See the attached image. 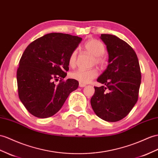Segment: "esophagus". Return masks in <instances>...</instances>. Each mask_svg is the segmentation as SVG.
Returning <instances> with one entry per match:
<instances>
[{
    "label": "esophagus",
    "mask_w": 158,
    "mask_h": 158,
    "mask_svg": "<svg viewBox=\"0 0 158 158\" xmlns=\"http://www.w3.org/2000/svg\"><path fill=\"white\" fill-rule=\"evenodd\" d=\"M85 86H86L85 84L82 83H79V87H85Z\"/></svg>",
    "instance_id": "34e87169"
}]
</instances>
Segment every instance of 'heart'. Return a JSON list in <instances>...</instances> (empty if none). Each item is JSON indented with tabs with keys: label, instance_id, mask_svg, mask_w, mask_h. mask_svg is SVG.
I'll use <instances>...</instances> for the list:
<instances>
[{
	"label": "heart",
	"instance_id": "b5f03b06",
	"mask_svg": "<svg viewBox=\"0 0 158 158\" xmlns=\"http://www.w3.org/2000/svg\"><path fill=\"white\" fill-rule=\"evenodd\" d=\"M83 49L94 56L93 63L98 64L99 66H105L107 63V59L103 55L106 51L104 44L100 40L95 39H92L87 40L83 44ZM77 54L76 50L73 51L69 57V64L72 68L76 65ZM98 75V71L96 69H77L71 73V77L75 80L78 81L82 83H89L93 79L96 78Z\"/></svg>",
	"mask_w": 158,
	"mask_h": 158
}]
</instances>
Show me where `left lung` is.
Wrapping results in <instances>:
<instances>
[{"label":"left lung","mask_w":158,"mask_h":158,"mask_svg":"<svg viewBox=\"0 0 158 158\" xmlns=\"http://www.w3.org/2000/svg\"><path fill=\"white\" fill-rule=\"evenodd\" d=\"M100 38L107 46L108 65L97 80L105 85L94 87L91 105L99 118L115 122L127 116L138 99L140 67L135 52L126 42L108 34Z\"/></svg>","instance_id":"8db88e82"}]
</instances>
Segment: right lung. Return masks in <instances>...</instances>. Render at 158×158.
<instances>
[{
	"label": "right lung",
	"mask_w": 158,
	"mask_h": 158,
	"mask_svg": "<svg viewBox=\"0 0 158 158\" xmlns=\"http://www.w3.org/2000/svg\"><path fill=\"white\" fill-rule=\"evenodd\" d=\"M82 40L77 36L52 33L29 44L19 61L17 80L19 99L31 114L39 118L55 115L79 82L63 81L69 71V57ZM60 78L56 85L55 80Z\"/></svg>",
	"instance_id": "add662e5"
}]
</instances>
